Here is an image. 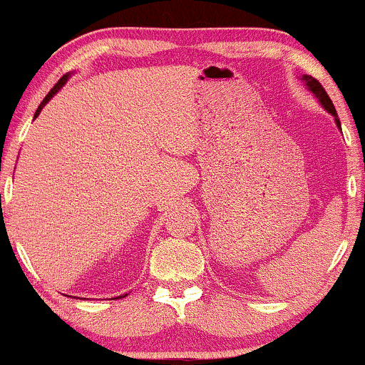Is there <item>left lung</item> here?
<instances>
[{
	"mask_svg": "<svg viewBox=\"0 0 365 365\" xmlns=\"http://www.w3.org/2000/svg\"><path fill=\"white\" fill-rule=\"evenodd\" d=\"M300 81H302L305 83V87H307V89L312 92L314 98L317 99V103H319L321 106L324 108V110L328 111L331 116H333L334 123H336V127L341 130V123H340V118H338V115H336V110H334V106H333V103H331L329 96L326 94L324 89H322L321 83L317 82L316 78H312L311 75H302V77H300Z\"/></svg>",
	"mask_w": 365,
	"mask_h": 365,
	"instance_id": "1",
	"label": "left lung"
}]
</instances>
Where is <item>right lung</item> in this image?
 Here are the masks:
<instances>
[{
  "instance_id": "right-lung-1",
  "label": "right lung",
  "mask_w": 365,
  "mask_h": 365,
  "mask_svg": "<svg viewBox=\"0 0 365 365\" xmlns=\"http://www.w3.org/2000/svg\"><path fill=\"white\" fill-rule=\"evenodd\" d=\"M68 78H70V73H66V75H63V77L60 78V81H58V83H56V86H54L53 87V89L51 91H49V94L48 96H46V98L43 99V103H41L39 104V108H37V110H36V115H34V118H37V116H39V113H41V110H43V108L46 106V104H48L49 101H51V99L54 98V94H58V91H61V87L63 86H65V83L66 82H68ZM125 295H127V293H125ZM123 295V297H125Z\"/></svg>"
}]
</instances>
